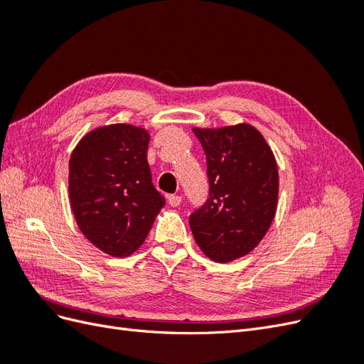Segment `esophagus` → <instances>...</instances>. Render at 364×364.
<instances>
[{
	"label": "esophagus",
	"instance_id": "34e87169",
	"mask_svg": "<svg viewBox=\"0 0 364 364\" xmlns=\"http://www.w3.org/2000/svg\"><path fill=\"white\" fill-rule=\"evenodd\" d=\"M168 203H170V206H173V208L179 206V205L182 203V197L178 196V194H170V196H168Z\"/></svg>",
	"mask_w": 364,
	"mask_h": 364
}]
</instances>
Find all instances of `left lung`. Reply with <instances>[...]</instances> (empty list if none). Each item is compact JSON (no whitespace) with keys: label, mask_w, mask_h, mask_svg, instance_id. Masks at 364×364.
I'll list each match as a JSON object with an SVG mask.
<instances>
[{"label":"left lung","mask_w":364,"mask_h":364,"mask_svg":"<svg viewBox=\"0 0 364 364\" xmlns=\"http://www.w3.org/2000/svg\"><path fill=\"white\" fill-rule=\"evenodd\" d=\"M193 132L206 155L209 199L190 217L191 232L208 258L234 261L259 245L277 214L278 164L252 124Z\"/></svg>","instance_id":"obj_1"}]
</instances>
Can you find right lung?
<instances>
[{
	"mask_svg": "<svg viewBox=\"0 0 364 364\" xmlns=\"http://www.w3.org/2000/svg\"><path fill=\"white\" fill-rule=\"evenodd\" d=\"M150 134L117 123L95 127L70 156L68 194L75 223L111 257H130L144 243L165 199L151 183Z\"/></svg>",
	"mask_w": 364,
	"mask_h": 364,
	"instance_id": "1",
	"label": "right lung"
}]
</instances>
